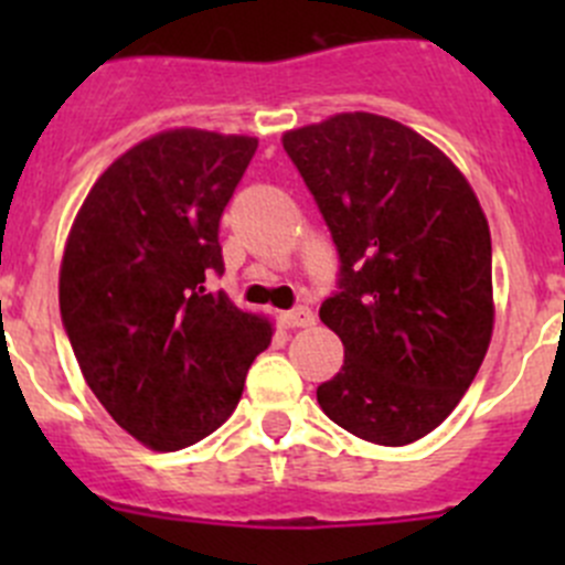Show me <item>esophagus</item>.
Listing matches in <instances>:
<instances>
[{"mask_svg": "<svg viewBox=\"0 0 565 565\" xmlns=\"http://www.w3.org/2000/svg\"><path fill=\"white\" fill-rule=\"evenodd\" d=\"M281 324L284 328H309V324H315V315L306 306H298L292 311H284Z\"/></svg>", "mask_w": 565, "mask_h": 565, "instance_id": "34e87169", "label": "esophagus"}]
</instances>
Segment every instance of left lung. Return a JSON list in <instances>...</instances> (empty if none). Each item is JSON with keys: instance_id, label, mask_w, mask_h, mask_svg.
Returning <instances> with one entry per match:
<instances>
[{"instance_id": "8db88e82", "label": "left lung", "mask_w": 565, "mask_h": 565, "mask_svg": "<svg viewBox=\"0 0 565 565\" xmlns=\"http://www.w3.org/2000/svg\"><path fill=\"white\" fill-rule=\"evenodd\" d=\"M339 254L319 319L344 366L317 388L333 424L407 446L443 424L492 339V241L461 172L396 119L355 111L284 134Z\"/></svg>"}]
</instances>
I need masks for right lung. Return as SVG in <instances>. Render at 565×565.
Masks as SVG:
<instances>
[{
    "instance_id": "obj_1",
    "label": "right lung",
    "mask_w": 565,
    "mask_h": 565,
    "mask_svg": "<svg viewBox=\"0 0 565 565\" xmlns=\"http://www.w3.org/2000/svg\"><path fill=\"white\" fill-rule=\"evenodd\" d=\"M256 152L250 136L167 130L111 163L76 215L60 311L84 380L128 435L180 451L241 402L267 319L207 287L218 226Z\"/></svg>"
}]
</instances>
